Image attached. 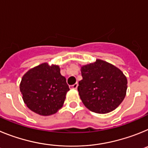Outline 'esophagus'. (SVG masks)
<instances>
[{
  "mask_svg": "<svg viewBox=\"0 0 148 148\" xmlns=\"http://www.w3.org/2000/svg\"><path fill=\"white\" fill-rule=\"evenodd\" d=\"M78 84L76 83V84H73V85L70 86V88L73 89V90H76V89L78 88Z\"/></svg>",
  "mask_w": 148,
  "mask_h": 148,
  "instance_id": "esophagus-1",
  "label": "esophagus"
}]
</instances>
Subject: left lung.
<instances>
[{"label":"left lung","instance_id":"8db88e82","mask_svg":"<svg viewBox=\"0 0 148 148\" xmlns=\"http://www.w3.org/2000/svg\"><path fill=\"white\" fill-rule=\"evenodd\" d=\"M80 99L87 109L100 114L117 108L126 95L127 80L114 65L101 59L81 66Z\"/></svg>","mask_w":148,"mask_h":148}]
</instances>
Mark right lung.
<instances>
[{
    "mask_svg": "<svg viewBox=\"0 0 148 148\" xmlns=\"http://www.w3.org/2000/svg\"><path fill=\"white\" fill-rule=\"evenodd\" d=\"M22 99L27 108L40 116H50L62 108L70 90L59 66L43 63L29 70L20 84Z\"/></svg>",
    "mask_w": 148,
    "mask_h": 148,
    "instance_id": "obj_1",
    "label": "right lung"
}]
</instances>
